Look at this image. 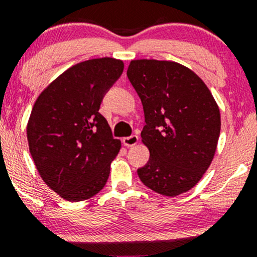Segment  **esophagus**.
I'll use <instances>...</instances> for the list:
<instances>
[{
	"label": "esophagus",
	"mask_w": 257,
	"mask_h": 257,
	"mask_svg": "<svg viewBox=\"0 0 257 257\" xmlns=\"http://www.w3.org/2000/svg\"><path fill=\"white\" fill-rule=\"evenodd\" d=\"M122 143L123 146H126V147H132V146L137 145L139 143V136H136V135H132V136L130 137H125V139L122 140Z\"/></svg>",
	"instance_id": "34e87169"
}]
</instances>
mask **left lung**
<instances>
[{"label":"left lung","instance_id":"1","mask_svg":"<svg viewBox=\"0 0 257 257\" xmlns=\"http://www.w3.org/2000/svg\"><path fill=\"white\" fill-rule=\"evenodd\" d=\"M127 77L139 94L146 125L142 142L150 161L141 181L174 197L189 191L211 165L220 134L216 100L202 79L178 62L134 60Z\"/></svg>","mask_w":257,"mask_h":257}]
</instances>
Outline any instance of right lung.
Segmentation results:
<instances>
[{
	"label": "right lung",
	"instance_id": "add662e5",
	"mask_svg": "<svg viewBox=\"0 0 257 257\" xmlns=\"http://www.w3.org/2000/svg\"><path fill=\"white\" fill-rule=\"evenodd\" d=\"M123 71L121 60L79 62L38 96L30 114L29 152L44 183L65 200L84 201L105 186L121 142L112 139L101 100Z\"/></svg>",
	"mask_w": 257,
	"mask_h": 257
}]
</instances>
